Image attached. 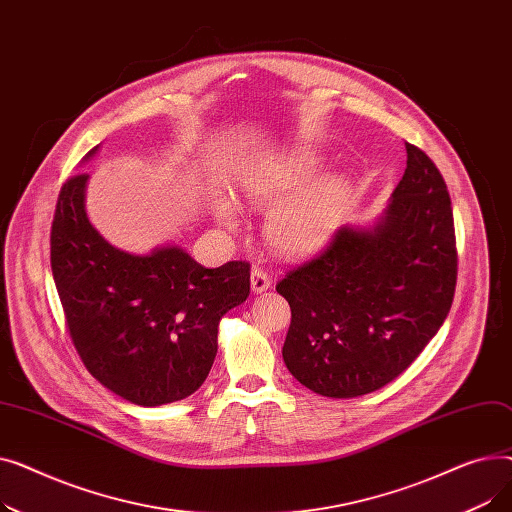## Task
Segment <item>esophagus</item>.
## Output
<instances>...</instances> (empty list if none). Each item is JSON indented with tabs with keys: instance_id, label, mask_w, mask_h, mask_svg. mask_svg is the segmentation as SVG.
I'll return each instance as SVG.
<instances>
[{
	"instance_id": "esophagus-1",
	"label": "esophagus",
	"mask_w": 512,
	"mask_h": 512,
	"mask_svg": "<svg viewBox=\"0 0 512 512\" xmlns=\"http://www.w3.org/2000/svg\"><path fill=\"white\" fill-rule=\"evenodd\" d=\"M270 284H272V278L267 276L261 267H255V270L251 272V290L255 292V294H261V292H265L267 288H270Z\"/></svg>"
}]
</instances>
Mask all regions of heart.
I'll list each match as a JSON object with an SVG mask.
<instances>
[{"instance_id":"b5f03b06","label":"heart","mask_w":512,"mask_h":512,"mask_svg":"<svg viewBox=\"0 0 512 512\" xmlns=\"http://www.w3.org/2000/svg\"><path fill=\"white\" fill-rule=\"evenodd\" d=\"M321 155L311 147H297L263 159L238 180V195L255 209H270L265 236L270 247L284 257H305L321 249L338 226L340 211L351 193L342 174H324ZM213 218L224 228H236V211L230 201L211 203Z\"/></svg>"}]
</instances>
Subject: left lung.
I'll list each match as a JSON object with an SVG mask.
<instances>
[{
  "mask_svg": "<svg viewBox=\"0 0 512 512\" xmlns=\"http://www.w3.org/2000/svg\"><path fill=\"white\" fill-rule=\"evenodd\" d=\"M456 242L446 182L407 143V170L378 220L342 226L276 290L292 319L288 371L330 398L380 390L405 371L450 311Z\"/></svg>",
  "mask_w": 512,
  "mask_h": 512,
  "instance_id": "obj_1",
  "label": "left lung"
}]
</instances>
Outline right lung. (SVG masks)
<instances>
[{
    "label": "right lung",
    "mask_w": 512,
    "mask_h": 512,
    "mask_svg": "<svg viewBox=\"0 0 512 512\" xmlns=\"http://www.w3.org/2000/svg\"><path fill=\"white\" fill-rule=\"evenodd\" d=\"M87 182L89 174L64 182L51 224V272L76 351L132 405L191 396L218 353L220 319L249 297V263L207 270L178 245L122 251L89 222Z\"/></svg>",
    "instance_id": "obj_1"
}]
</instances>
